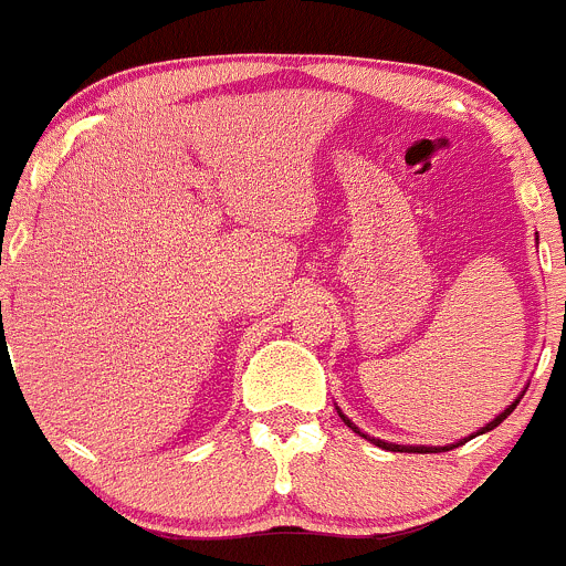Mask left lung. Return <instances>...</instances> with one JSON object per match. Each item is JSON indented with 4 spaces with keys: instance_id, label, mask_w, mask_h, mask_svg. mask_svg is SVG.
I'll return each mask as SVG.
<instances>
[{
    "instance_id": "1",
    "label": "left lung",
    "mask_w": 566,
    "mask_h": 566,
    "mask_svg": "<svg viewBox=\"0 0 566 566\" xmlns=\"http://www.w3.org/2000/svg\"><path fill=\"white\" fill-rule=\"evenodd\" d=\"M516 402H520V397H516V400L511 402V406L505 408L503 413H497V417H494L492 422L486 424V428H481V430H478L475 436H481V433H486V430L497 428V424L503 422V419L509 417L511 411H514V408H516ZM336 411H338V417L344 419V424H347V428H353L355 433H360V430L355 428V424H353V419H347V417H344V413H342V408H336ZM360 436H364V439H369L367 433H360ZM467 439H472V436H467ZM467 439H464V441H467ZM369 441H373V444H378V448H384V450H391V453H444V450H453V448H459V444H464V441H455V444H450V448H406V444H395V441H384V439H369Z\"/></svg>"
}]
</instances>
